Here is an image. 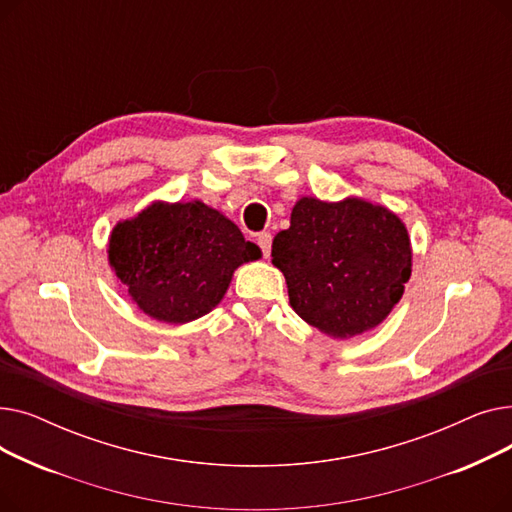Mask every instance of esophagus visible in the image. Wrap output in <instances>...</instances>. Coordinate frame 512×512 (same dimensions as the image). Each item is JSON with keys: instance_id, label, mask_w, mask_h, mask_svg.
<instances>
[{"instance_id": "1", "label": "esophagus", "mask_w": 512, "mask_h": 512, "mask_svg": "<svg viewBox=\"0 0 512 512\" xmlns=\"http://www.w3.org/2000/svg\"><path fill=\"white\" fill-rule=\"evenodd\" d=\"M257 245H259L265 259L270 257L272 255V234L270 232H259L257 234Z\"/></svg>"}]
</instances>
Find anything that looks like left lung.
Masks as SVG:
<instances>
[{"label": "left lung", "instance_id": "left-lung-1", "mask_svg": "<svg viewBox=\"0 0 512 512\" xmlns=\"http://www.w3.org/2000/svg\"><path fill=\"white\" fill-rule=\"evenodd\" d=\"M292 309L336 338L375 328L400 301L411 278V242L392 211L361 199L326 203L303 197L290 228L276 234Z\"/></svg>", "mask_w": 512, "mask_h": 512}]
</instances>
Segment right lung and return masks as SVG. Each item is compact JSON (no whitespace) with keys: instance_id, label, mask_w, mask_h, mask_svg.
<instances>
[{"instance_id":"add662e5","label":"right lung","mask_w":512,"mask_h":512,"mask_svg":"<svg viewBox=\"0 0 512 512\" xmlns=\"http://www.w3.org/2000/svg\"><path fill=\"white\" fill-rule=\"evenodd\" d=\"M107 253L132 301L166 324L209 313L236 267L261 257L236 224L201 201L153 203L114 228Z\"/></svg>"}]
</instances>
